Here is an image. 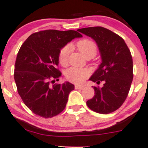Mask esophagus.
<instances>
[{
	"mask_svg": "<svg viewBox=\"0 0 148 148\" xmlns=\"http://www.w3.org/2000/svg\"><path fill=\"white\" fill-rule=\"evenodd\" d=\"M75 89H79V90H82V89L84 88V86H82L75 85Z\"/></svg>",
	"mask_w": 148,
	"mask_h": 148,
	"instance_id": "34e87169",
	"label": "esophagus"
}]
</instances>
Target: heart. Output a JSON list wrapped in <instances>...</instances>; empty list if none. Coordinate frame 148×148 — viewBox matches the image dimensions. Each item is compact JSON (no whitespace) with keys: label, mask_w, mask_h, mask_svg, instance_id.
Here are the masks:
<instances>
[{"label":"heart","mask_w":148,"mask_h":148,"mask_svg":"<svg viewBox=\"0 0 148 148\" xmlns=\"http://www.w3.org/2000/svg\"><path fill=\"white\" fill-rule=\"evenodd\" d=\"M79 52L86 58H92L97 54V47L94 42L88 39L80 40L75 44ZM70 53V47L65 46L60 50L58 55V60L62 66H65L68 63V58ZM88 71L86 69H78L71 67L66 71V77L71 82L77 84L83 83L86 78L88 76Z\"/></svg>","instance_id":"b5f03b06"}]
</instances>
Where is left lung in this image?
I'll use <instances>...</instances> for the list:
<instances>
[{
    "label": "left lung",
    "mask_w": 148,
    "mask_h": 148,
    "mask_svg": "<svg viewBox=\"0 0 148 148\" xmlns=\"http://www.w3.org/2000/svg\"><path fill=\"white\" fill-rule=\"evenodd\" d=\"M82 34L96 42L101 63L89 79L99 84L94 86L95 95L86 101L88 108L100 114H108L119 108L126 99L133 79L130 51L121 37L102 27L79 29Z\"/></svg>",
    "instance_id": "8db88e82"
}]
</instances>
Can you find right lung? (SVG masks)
<instances>
[{
    "label": "right lung",
    "instance_id": "1",
    "mask_svg": "<svg viewBox=\"0 0 148 148\" xmlns=\"http://www.w3.org/2000/svg\"><path fill=\"white\" fill-rule=\"evenodd\" d=\"M81 37L77 31L45 30L32 34L22 45L16 57L14 79L24 103L34 114L51 118L65 108L75 86L69 82L54 84L62 75L57 68L58 55L67 43Z\"/></svg>",
    "mask_w": 148,
    "mask_h": 148
}]
</instances>
